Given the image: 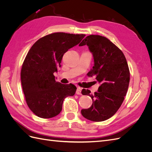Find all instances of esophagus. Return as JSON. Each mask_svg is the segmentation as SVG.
<instances>
[{
	"label": "esophagus",
	"mask_w": 152,
	"mask_h": 152,
	"mask_svg": "<svg viewBox=\"0 0 152 152\" xmlns=\"http://www.w3.org/2000/svg\"><path fill=\"white\" fill-rule=\"evenodd\" d=\"M76 94H78V95L82 94V93H81V89L80 88V87H77V89L76 91Z\"/></svg>",
	"instance_id": "1"
}]
</instances>
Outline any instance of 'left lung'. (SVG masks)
<instances>
[{"label":"left lung","mask_w":152,"mask_h":152,"mask_svg":"<svg viewBox=\"0 0 152 152\" xmlns=\"http://www.w3.org/2000/svg\"><path fill=\"white\" fill-rule=\"evenodd\" d=\"M87 45L93 53L94 65L87 73L100 83L98 92L90 94L83 89L82 94L93 99L91 107L82 109V116L93 122H102L112 117L121 107L127 92L129 69L122 50L104 37L90 35L79 46Z\"/></svg>","instance_id":"obj_1"}]
</instances>
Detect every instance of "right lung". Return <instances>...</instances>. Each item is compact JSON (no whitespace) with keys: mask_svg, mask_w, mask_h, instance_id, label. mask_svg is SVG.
Here are the masks:
<instances>
[{"mask_svg":"<svg viewBox=\"0 0 152 152\" xmlns=\"http://www.w3.org/2000/svg\"><path fill=\"white\" fill-rule=\"evenodd\" d=\"M85 36L50 34L39 39L27 53L21 66V82L26 104L35 115L43 118L58 115L63 100L75 94L77 87L56 82L54 73L61 67L63 54Z\"/></svg>","mask_w":152,"mask_h":152,"instance_id":"add662e5","label":"right lung"}]
</instances>
